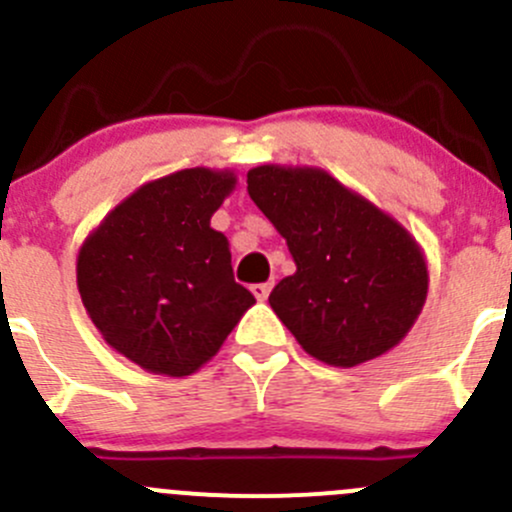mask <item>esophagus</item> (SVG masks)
<instances>
[{
    "label": "esophagus",
    "instance_id": "obj_1",
    "mask_svg": "<svg viewBox=\"0 0 512 512\" xmlns=\"http://www.w3.org/2000/svg\"><path fill=\"white\" fill-rule=\"evenodd\" d=\"M252 294H255L260 302H265L267 297H270V289H272V282H257V285H252Z\"/></svg>",
    "mask_w": 512,
    "mask_h": 512
}]
</instances>
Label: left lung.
Wrapping results in <instances>:
<instances>
[{
	"label": "left lung",
	"instance_id": "1",
	"mask_svg": "<svg viewBox=\"0 0 512 512\" xmlns=\"http://www.w3.org/2000/svg\"><path fill=\"white\" fill-rule=\"evenodd\" d=\"M247 193L297 267L272 289L270 307L304 352L352 369L411 332L428 297V262L394 215L317 165H257Z\"/></svg>",
	"mask_w": 512,
	"mask_h": 512
}]
</instances>
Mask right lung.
I'll use <instances>...</instances> for the list:
<instances>
[{"mask_svg": "<svg viewBox=\"0 0 512 512\" xmlns=\"http://www.w3.org/2000/svg\"><path fill=\"white\" fill-rule=\"evenodd\" d=\"M230 168L148 180L81 242L76 287L103 342L141 369L190 376L255 304L232 277L230 242L210 227L235 190Z\"/></svg>", "mask_w": 512, "mask_h": 512, "instance_id": "add662e5", "label": "right lung"}]
</instances>
